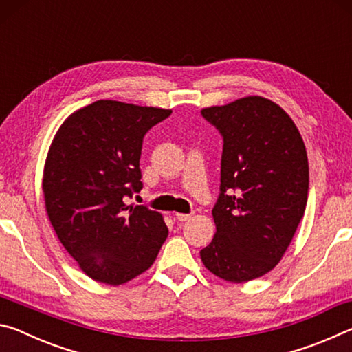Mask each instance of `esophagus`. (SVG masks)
I'll return each instance as SVG.
<instances>
[{"label": "esophagus", "mask_w": 352, "mask_h": 352, "mask_svg": "<svg viewBox=\"0 0 352 352\" xmlns=\"http://www.w3.org/2000/svg\"><path fill=\"white\" fill-rule=\"evenodd\" d=\"M190 217H192L190 214H180V212L175 214V219L180 220V222H186V220H189Z\"/></svg>", "instance_id": "1"}]
</instances>
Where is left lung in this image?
<instances>
[{
  "label": "left lung",
  "instance_id": "8db88e82",
  "mask_svg": "<svg viewBox=\"0 0 352 352\" xmlns=\"http://www.w3.org/2000/svg\"><path fill=\"white\" fill-rule=\"evenodd\" d=\"M201 115L223 136V152L216 234L200 258L225 281H252L275 269L305 216L306 146L287 113L262 96L206 107Z\"/></svg>",
  "mask_w": 352,
  "mask_h": 352
}]
</instances>
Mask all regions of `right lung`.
Wrapping results in <instances>:
<instances>
[{
	"label": "right lung",
	"mask_w": 352,
	"mask_h": 352,
	"mask_svg": "<svg viewBox=\"0 0 352 352\" xmlns=\"http://www.w3.org/2000/svg\"><path fill=\"white\" fill-rule=\"evenodd\" d=\"M172 110L96 100L58 127L43 169L45 208L87 276L121 285L144 273L168 237L160 212L126 205L140 192L142 138Z\"/></svg>",
	"instance_id": "1"
}]
</instances>
